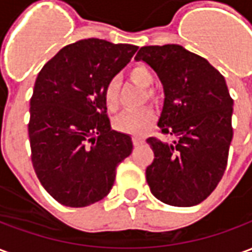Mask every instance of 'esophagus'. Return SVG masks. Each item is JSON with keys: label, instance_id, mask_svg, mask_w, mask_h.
<instances>
[{"label": "esophagus", "instance_id": "esophagus-1", "mask_svg": "<svg viewBox=\"0 0 252 252\" xmlns=\"http://www.w3.org/2000/svg\"><path fill=\"white\" fill-rule=\"evenodd\" d=\"M142 143H144V139L140 136H133V144L135 146H139V144H142Z\"/></svg>", "mask_w": 252, "mask_h": 252}]
</instances>
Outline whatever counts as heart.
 Here are the masks:
<instances>
[{
  "label": "heart",
  "instance_id": "heart-1",
  "mask_svg": "<svg viewBox=\"0 0 252 252\" xmlns=\"http://www.w3.org/2000/svg\"><path fill=\"white\" fill-rule=\"evenodd\" d=\"M131 78L140 85L142 88H151L154 83L153 72L144 66H136L132 68L129 72ZM117 89L119 82L116 79H110L109 82L105 85L104 89V99L105 105L109 110H115L119 105L117 101ZM157 120V113L151 108H143L137 110H126L121 115L116 117L115 128L117 131L131 133V135H144L146 132L153 126Z\"/></svg>",
  "mask_w": 252,
  "mask_h": 252
}]
</instances>
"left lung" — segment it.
I'll return each instance as SVG.
<instances>
[{
    "mask_svg": "<svg viewBox=\"0 0 252 252\" xmlns=\"http://www.w3.org/2000/svg\"><path fill=\"white\" fill-rule=\"evenodd\" d=\"M135 61L157 72L163 86L158 126L171 143L148 137L154 162L146 170L150 190L173 206L200 204L225 171L232 142L233 99L225 79L204 58L178 44L142 47Z\"/></svg>",
    "mask_w": 252,
    "mask_h": 252,
    "instance_id": "1",
    "label": "left lung"
}]
</instances>
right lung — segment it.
I'll use <instances>...</instances> for the list:
<instances>
[{
    "label": "right lung",
    "mask_w": 252,
    "mask_h": 252,
    "mask_svg": "<svg viewBox=\"0 0 252 252\" xmlns=\"http://www.w3.org/2000/svg\"><path fill=\"white\" fill-rule=\"evenodd\" d=\"M137 48L79 40L63 47L36 78L31 158L43 188L62 205L83 208L102 200L115 184L116 167L131 155L132 137L110 128L104 89Z\"/></svg>",
    "instance_id": "obj_1"
}]
</instances>
